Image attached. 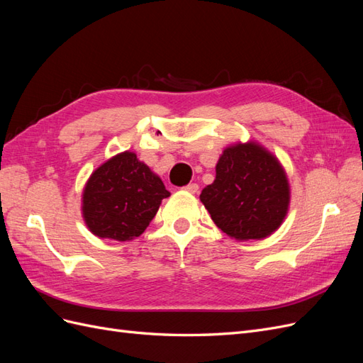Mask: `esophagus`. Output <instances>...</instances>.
<instances>
[{
    "label": "esophagus",
    "mask_w": 363,
    "mask_h": 363,
    "mask_svg": "<svg viewBox=\"0 0 363 363\" xmlns=\"http://www.w3.org/2000/svg\"><path fill=\"white\" fill-rule=\"evenodd\" d=\"M184 191H188L189 194H196V192H199V184L191 183L188 186H184Z\"/></svg>",
    "instance_id": "esophagus-1"
}]
</instances>
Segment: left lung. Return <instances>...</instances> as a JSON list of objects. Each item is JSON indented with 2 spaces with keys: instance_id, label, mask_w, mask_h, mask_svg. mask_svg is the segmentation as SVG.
<instances>
[{
  "instance_id": "obj_1",
  "label": "left lung",
  "mask_w": 363,
  "mask_h": 363,
  "mask_svg": "<svg viewBox=\"0 0 363 363\" xmlns=\"http://www.w3.org/2000/svg\"><path fill=\"white\" fill-rule=\"evenodd\" d=\"M212 184L200 200L213 223L236 240L265 239L283 224L289 211L286 171L269 150L256 140L224 148Z\"/></svg>"
}]
</instances>
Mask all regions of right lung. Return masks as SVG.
Wrapping results in <instances>:
<instances>
[{"label":"right lung","mask_w":363,"mask_h":363,"mask_svg":"<svg viewBox=\"0 0 363 363\" xmlns=\"http://www.w3.org/2000/svg\"><path fill=\"white\" fill-rule=\"evenodd\" d=\"M169 195L159 175L127 150L101 163L87 179L83 221L96 238L128 242L145 232Z\"/></svg>","instance_id":"right-lung-1"}]
</instances>
